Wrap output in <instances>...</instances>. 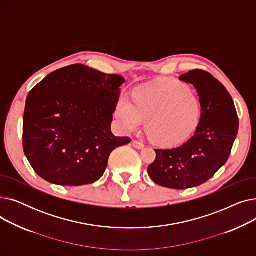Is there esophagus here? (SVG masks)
<instances>
[{
	"instance_id": "34e87169",
	"label": "esophagus",
	"mask_w": 256,
	"mask_h": 256,
	"mask_svg": "<svg viewBox=\"0 0 256 256\" xmlns=\"http://www.w3.org/2000/svg\"><path fill=\"white\" fill-rule=\"evenodd\" d=\"M132 146L135 147V148H137V150H142L143 147H144V144L141 143V142H139V141L134 140V141H132Z\"/></svg>"
}]
</instances>
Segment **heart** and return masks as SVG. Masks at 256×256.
I'll list each match as a JSON object with an SVG mask.
<instances>
[{
  "mask_svg": "<svg viewBox=\"0 0 256 256\" xmlns=\"http://www.w3.org/2000/svg\"><path fill=\"white\" fill-rule=\"evenodd\" d=\"M114 116L124 132L137 130L146 119L145 130L154 142L174 145L195 130L201 104L189 87L164 78L134 90L132 102L120 98Z\"/></svg>",
  "mask_w": 256,
  "mask_h": 256,
  "instance_id": "heart-1",
  "label": "heart"
}]
</instances>
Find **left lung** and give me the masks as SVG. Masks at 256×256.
<instances>
[{
  "instance_id": "obj_1",
  "label": "left lung",
  "mask_w": 256,
  "mask_h": 256,
  "mask_svg": "<svg viewBox=\"0 0 256 256\" xmlns=\"http://www.w3.org/2000/svg\"><path fill=\"white\" fill-rule=\"evenodd\" d=\"M197 90L201 117L194 135L176 148L156 150L148 166L158 186L182 190L212 178L230 156L238 130V117L230 92L210 72L194 70L180 76Z\"/></svg>"
}]
</instances>
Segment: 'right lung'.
Returning a JSON list of instances; mask_svg holds the SVG:
<instances>
[{"mask_svg": "<svg viewBox=\"0 0 256 256\" xmlns=\"http://www.w3.org/2000/svg\"><path fill=\"white\" fill-rule=\"evenodd\" d=\"M124 82L121 76L72 64L50 74L29 92L22 145L40 178L72 186L104 176L111 152L132 141L111 132Z\"/></svg>", "mask_w": 256, "mask_h": 256, "instance_id": "1", "label": "right lung"}]
</instances>
